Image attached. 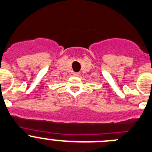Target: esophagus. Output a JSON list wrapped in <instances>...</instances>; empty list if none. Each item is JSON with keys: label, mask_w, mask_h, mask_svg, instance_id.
Listing matches in <instances>:
<instances>
[{"label": "esophagus", "mask_w": 152, "mask_h": 152, "mask_svg": "<svg viewBox=\"0 0 152 152\" xmlns=\"http://www.w3.org/2000/svg\"><path fill=\"white\" fill-rule=\"evenodd\" d=\"M73 75H74V76H79L80 73H73Z\"/></svg>", "instance_id": "esophagus-1"}]
</instances>
